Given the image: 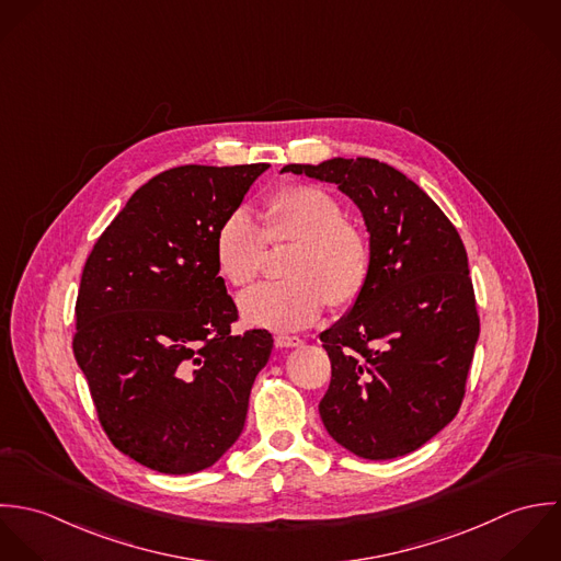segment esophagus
<instances>
[{"label":"esophagus","mask_w":561,"mask_h":561,"mask_svg":"<svg viewBox=\"0 0 561 561\" xmlns=\"http://www.w3.org/2000/svg\"><path fill=\"white\" fill-rule=\"evenodd\" d=\"M304 344V340L299 336H286V334H282V336L275 337V346L277 348H295V346H301Z\"/></svg>","instance_id":"esophagus-1"}]
</instances>
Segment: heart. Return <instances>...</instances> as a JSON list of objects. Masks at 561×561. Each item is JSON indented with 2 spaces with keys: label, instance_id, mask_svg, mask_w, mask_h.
I'll return each instance as SVG.
<instances>
[{
  "label": "heart",
  "instance_id": "heart-1",
  "mask_svg": "<svg viewBox=\"0 0 561 561\" xmlns=\"http://www.w3.org/2000/svg\"><path fill=\"white\" fill-rule=\"evenodd\" d=\"M271 244L297 240L284 282H268L240 295V317L262 330L297 332L312 325L328 304L351 306L370 273V242L357 225L344 221L336 199L310 184L271 193L262 225L244 208L229 213L217 229L215 255L231 286H249L264 266Z\"/></svg>",
  "mask_w": 561,
  "mask_h": 561
}]
</instances>
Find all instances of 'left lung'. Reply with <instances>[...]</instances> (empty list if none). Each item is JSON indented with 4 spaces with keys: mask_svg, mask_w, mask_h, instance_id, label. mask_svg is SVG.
I'll use <instances>...</instances> for the list:
<instances>
[{
    "mask_svg": "<svg viewBox=\"0 0 561 561\" xmlns=\"http://www.w3.org/2000/svg\"><path fill=\"white\" fill-rule=\"evenodd\" d=\"M288 171L336 184L370 233L366 286L321 334L332 359L323 425L364 459L412 453L455 419L479 337L463 242L434 199L390 164L332 158Z\"/></svg>",
    "mask_w": 561,
    "mask_h": 561,
    "instance_id": "1",
    "label": "left lung"
}]
</instances>
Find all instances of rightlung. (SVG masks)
I'll return each instance as SVG.
<instances>
[{
  "mask_svg": "<svg viewBox=\"0 0 561 561\" xmlns=\"http://www.w3.org/2000/svg\"><path fill=\"white\" fill-rule=\"evenodd\" d=\"M266 169L186 164L156 175L84 264L73 353L111 443L151 470L210 468L244 427L273 336H231L238 310L215 238Z\"/></svg>",
  "mask_w": 561,
  "mask_h": 561,
  "instance_id": "obj_1",
  "label": "right lung"
}]
</instances>
